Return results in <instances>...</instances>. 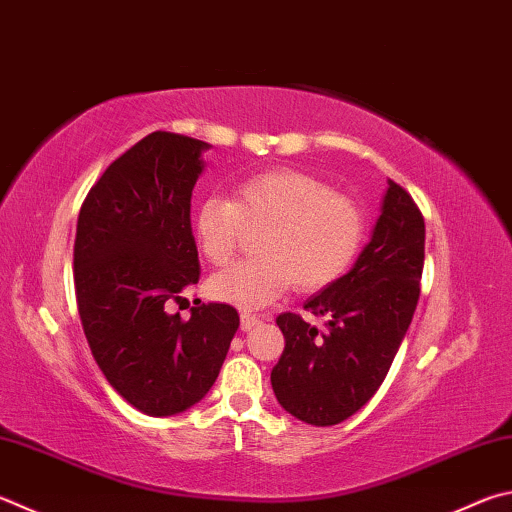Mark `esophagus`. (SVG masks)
Here are the masks:
<instances>
[{"label":"esophagus","mask_w":512,"mask_h":512,"mask_svg":"<svg viewBox=\"0 0 512 512\" xmlns=\"http://www.w3.org/2000/svg\"><path fill=\"white\" fill-rule=\"evenodd\" d=\"M259 322H262V320H259V315H255V313H248V311L241 313V331H250V329H255Z\"/></svg>","instance_id":"1"}]
</instances>
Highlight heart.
I'll use <instances>...</instances> for the list:
<instances>
[{
	"mask_svg": "<svg viewBox=\"0 0 512 512\" xmlns=\"http://www.w3.org/2000/svg\"><path fill=\"white\" fill-rule=\"evenodd\" d=\"M250 230H262V255L208 282L215 300L244 309L277 300L291 284L313 293L338 282L365 239V215L318 176L286 167L248 176L235 201L208 197L194 212V237L217 268L241 253Z\"/></svg>",
	"mask_w": 512,
	"mask_h": 512,
	"instance_id": "1",
	"label": "heart"
}]
</instances>
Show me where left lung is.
Masks as SVG:
<instances>
[{"label": "left lung", "instance_id": "1", "mask_svg": "<svg viewBox=\"0 0 512 512\" xmlns=\"http://www.w3.org/2000/svg\"><path fill=\"white\" fill-rule=\"evenodd\" d=\"M423 262L421 210L389 179L383 212L358 262L304 304L315 318H327L324 329L300 313L277 318L286 345L271 385L288 414L311 425H336L378 392L416 311Z\"/></svg>", "mask_w": 512, "mask_h": 512}]
</instances>
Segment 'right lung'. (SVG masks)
Listing matches in <instances>:
<instances>
[{
	"mask_svg": "<svg viewBox=\"0 0 512 512\" xmlns=\"http://www.w3.org/2000/svg\"><path fill=\"white\" fill-rule=\"evenodd\" d=\"M197 138L152 132L111 163L78 215L73 280L82 329L109 385L150 416L188 410L210 392L239 329L230 304L167 306L199 282L190 226L203 170Z\"/></svg>",
	"mask_w": 512,
	"mask_h": 512,
	"instance_id": "obj_1",
	"label": "right lung"
}]
</instances>
